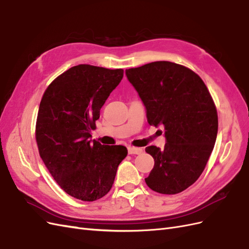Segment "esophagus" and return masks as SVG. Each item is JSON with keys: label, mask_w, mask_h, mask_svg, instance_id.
<instances>
[{"label": "esophagus", "mask_w": 249, "mask_h": 249, "mask_svg": "<svg viewBox=\"0 0 249 249\" xmlns=\"http://www.w3.org/2000/svg\"><path fill=\"white\" fill-rule=\"evenodd\" d=\"M127 152H129L130 155H139L143 152V149L140 147H134V146H129L127 147Z\"/></svg>", "instance_id": "34e87169"}]
</instances>
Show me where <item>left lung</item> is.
Masks as SVG:
<instances>
[{"instance_id": "1", "label": "left lung", "mask_w": 249, "mask_h": 249, "mask_svg": "<svg viewBox=\"0 0 249 249\" xmlns=\"http://www.w3.org/2000/svg\"><path fill=\"white\" fill-rule=\"evenodd\" d=\"M125 74L148 124L162 125L166 137L164 148H145L155 160L145 183L161 194L182 192L196 182L214 148L218 115L212 96L197 73L173 62L147 63Z\"/></svg>"}]
</instances>
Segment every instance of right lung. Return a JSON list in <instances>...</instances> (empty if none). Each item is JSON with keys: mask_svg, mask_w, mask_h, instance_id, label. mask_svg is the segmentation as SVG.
<instances>
[{"mask_svg": "<svg viewBox=\"0 0 249 249\" xmlns=\"http://www.w3.org/2000/svg\"><path fill=\"white\" fill-rule=\"evenodd\" d=\"M124 77V70L79 64L58 76L44 91L36 120L39 155L51 176L71 196L94 201L112 188L123 145L91 140L100 110Z\"/></svg>", "mask_w": 249, "mask_h": 249, "instance_id": "1", "label": "right lung"}]
</instances>
